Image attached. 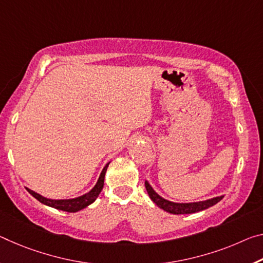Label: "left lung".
Segmentation results:
<instances>
[{
  "instance_id": "8db88e82",
  "label": "left lung",
  "mask_w": 263,
  "mask_h": 263,
  "mask_svg": "<svg viewBox=\"0 0 263 263\" xmlns=\"http://www.w3.org/2000/svg\"><path fill=\"white\" fill-rule=\"evenodd\" d=\"M145 187H146V191L151 198L152 201L156 203V205L164 210L165 212L171 214H192L197 213V212L207 210L212 206H214L215 203H218L220 200L223 198V195H219V197H214L207 200H203V201H197V202H173L170 201V200L162 198L161 195L157 193L156 191L153 190V187L149 185L147 180H145Z\"/></svg>"
}]
</instances>
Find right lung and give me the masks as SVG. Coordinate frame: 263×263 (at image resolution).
<instances>
[{
    "label": "right lung",
    "mask_w": 263,
    "mask_h": 263,
    "mask_svg": "<svg viewBox=\"0 0 263 263\" xmlns=\"http://www.w3.org/2000/svg\"><path fill=\"white\" fill-rule=\"evenodd\" d=\"M110 162H107L105 165V167L103 168L101 176H99L96 185L91 189L87 193L81 195V197L77 198H72V199H49L45 198L43 195H41L39 193H36L35 191H32L30 189L26 187L27 191L30 193L32 197L35 199L39 200L40 202L43 203V205H47L49 207L56 208V210L60 211H64V212H69V213H76V212L83 210V208L87 207L89 205H91L97 197L101 193L104 186V178H105V173L107 170V166H109Z\"/></svg>",
    "instance_id": "1"
}]
</instances>
